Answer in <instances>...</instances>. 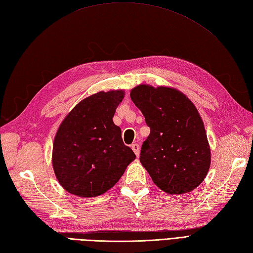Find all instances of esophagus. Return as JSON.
<instances>
[{"label": "esophagus", "instance_id": "esophagus-1", "mask_svg": "<svg viewBox=\"0 0 253 253\" xmlns=\"http://www.w3.org/2000/svg\"><path fill=\"white\" fill-rule=\"evenodd\" d=\"M131 149L134 152V154H136L137 156L140 155V145L138 143H132L131 144Z\"/></svg>", "mask_w": 253, "mask_h": 253}]
</instances>
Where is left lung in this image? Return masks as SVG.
<instances>
[{"instance_id":"left-lung-1","label":"left lung","mask_w":253,"mask_h":253,"mask_svg":"<svg viewBox=\"0 0 253 253\" xmlns=\"http://www.w3.org/2000/svg\"><path fill=\"white\" fill-rule=\"evenodd\" d=\"M130 98L151 130L140 162L154 183L169 194L196 189L208 173L211 155L195 105L184 93L164 86L139 85Z\"/></svg>"}]
</instances>
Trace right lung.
<instances>
[{
    "mask_svg": "<svg viewBox=\"0 0 253 253\" xmlns=\"http://www.w3.org/2000/svg\"><path fill=\"white\" fill-rule=\"evenodd\" d=\"M124 95L123 90H110L87 97L59 126L52 145V167L60 185L73 195H101L136 158L113 123Z\"/></svg>",
    "mask_w": 253,
    "mask_h": 253,
    "instance_id": "right-lung-1",
    "label": "right lung"
}]
</instances>
